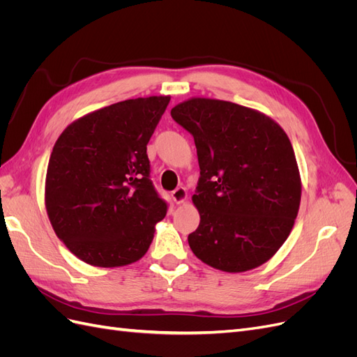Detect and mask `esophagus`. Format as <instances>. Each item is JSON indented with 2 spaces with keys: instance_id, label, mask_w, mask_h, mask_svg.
Instances as JSON below:
<instances>
[{
  "instance_id": "34e87169",
  "label": "esophagus",
  "mask_w": 357,
  "mask_h": 357,
  "mask_svg": "<svg viewBox=\"0 0 357 357\" xmlns=\"http://www.w3.org/2000/svg\"><path fill=\"white\" fill-rule=\"evenodd\" d=\"M171 198L176 204H181L188 199V192L185 188H177L176 190L171 192Z\"/></svg>"
}]
</instances>
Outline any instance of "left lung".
Here are the masks:
<instances>
[{
  "label": "left lung",
  "instance_id": "obj_1",
  "mask_svg": "<svg viewBox=\"0 0 357 357\" xmlns=\"http://www.w3.org/2000/svg\"><path fill=\"white\" fill-rule=\"evenodd\" d=\"M195 139L199 180L193 204L199 226L192 252L225 273H244L271 259L294 228L301 177L283 128L229 101L190 98L171 110Z\"/></svg>",
  "mask_w": 357,
  "mask_h": 357
}]
</instances>
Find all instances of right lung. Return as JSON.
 <instances>
[{
  "mask_svg": "<svg viewBox=\"0 0 357 357\" xmlns=\"http://www.w3.org/2000/svg\"><path fill=\"white\" fill-rule=\"evenodd\" d=\"M169 96L126 100L68 125L46 174L53 231L83 262L114 268L149 250L167 202L150 180L147 143Z\"/></svg>",
  "mask_w": 357,
  "mask_h": 357,
  "instance_id": "add662e5",
  "label": "right lung"
}]
</instances>
